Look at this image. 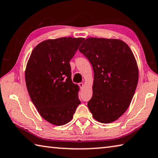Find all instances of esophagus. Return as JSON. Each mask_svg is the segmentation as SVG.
<instances>
[{
    "label": "esophagus",
    "mask_w": 158,
    "mask_h": 158,
    "mask_svg": "<svg viewBox=\"0 0 158 158\" xmlns=\"http://www.w3.org/2000/svg\"><path fill=\"white\" fill-rule=\"evenodd\" d=\"M79 86L81 88V89H82V88L84 87L85 85H84V83H82V82H81V83H79Z\"/></svg>",
    "instance_id": "obj_1"
}]
</instances>
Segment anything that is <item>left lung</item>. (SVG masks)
<instances>
[{"instance_id":"left-lung-1","label":"left lung","mask_w":158,"mask_h":158,"mask_svg":"<svg viewBox=\"0 0 158 158\" xmlns=\"http://www.w3.org/2000/svg\"><path fill=\"white\" fill-rule=\"evenodd\" d=\"M79 51L94 73L93 95L87 103L93 117L103 123L117 120L128 108L139 78L131 49L120 40L89 37Z\"/></svg>"}]
</instances>
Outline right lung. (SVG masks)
Listing matches in <instances>:
<instances>
[{
    "label": "right lung",
    "instance_id": "add662e5",
    "mask_svg": "<svg viewBox=\"0 0 158 158\" xmlns=\"http://www.w3.org/2000/svg\"><path fill=\"white\" fill-rule=\"evenodd\" d=\"M84 40H45L35 47L27 61L25 78L30 97L41 117L53 125L69 123L81 103L69 62Z\"/></svg>",
    "mask_w": 158,
    "mask_h": 158
}]
</instances>
